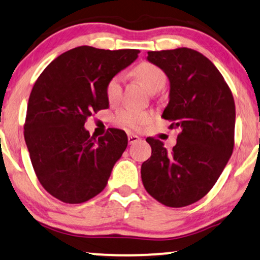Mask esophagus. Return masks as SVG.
I'll return each instance as SVG.
<instances>
[{
  "instance_id": "esophagus-1",
  "label": "esophagus",
  "mask_w": 260,
  "mask_h": 260,
  "mask_svg": "<svg viewBox=\"0 0 260 260\" xmlns=\"http://www.w3.org/2000/svg\"><path fill=\"white\" fill-rule=\"evenodd\" d=\"M140 140L141 138H140V136H137V135H135V134L127 135V141H129V144L136 143V142H138Z\"/></svg>"
}]
</instances>
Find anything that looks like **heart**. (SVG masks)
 Listing matches in <instances>:
<instances>
[{"label": "heart", "instance_id": "b5f03b06", "mask_svg": "<svg viewBox=\"0 0 260 260\" xmlns=\"http://www.w3.org/2000/svg\"><path fill=\"white\" fill-rule=\"evenodd\" d=\"M134 74L143 83L147 88L152 93L161 91L167 84V76L158 66L150 62H142L134 70ZM124 76L122 73L116 74L109 80L106 85V97L110 103H116L120 99L123 91ZM151 118L150 112L137 110L134 108L120 109L117 112L116 119L122 125L129 127H138L149 122Z\"/></svg>", "mask_w": 260, "mask_h": 260}]
</instances>
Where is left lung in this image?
<instances>
[{"label":"left lung","instance_id":"8db88e82","mask_svg":"<svg viewBox=\"0 0 260 260\" xmlns=\"http://www.w3.org/2000/svg\"><path fill=\"white\" fill-rule=\"evenodd\" d=\"M147 60L169 79L162 117L182 131L172 151L161 141L147 138L151 157L142 165V182L161 204L184 207L212 189L232 155L234 99L214 63L194 49L148 52Z\"/></svg>","mask_w":260,"mask_h":260}]
</instances>
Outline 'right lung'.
Instances as JSON below:
<instances>
[{"mask_svg":"<svg viewBox=\"0 0 260 260\" xmlns=\"http://www.w3.org/2000/svg\"><path fill=\"white\" fill-rule=\"evenodd\" d=\"M138 53L80 46L55 58L35 81L24 141L42 187L60 201L81 204L98 195L126 149L124 131L111 129L94 138L85 122L109 108L106 85Z\"/></svg>","mask_w":260,"mask_h":260,"instance_id":"right-lung-1","label":"right lung"}]
</instances>
